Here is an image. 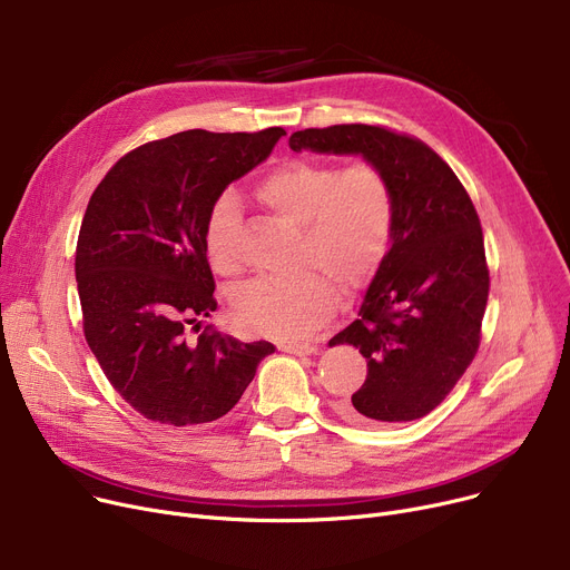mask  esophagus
<instances>
[{
    "instance_id": "esophagus-1",
    "label": "esophagus",
    "mask_w": 570,
    "mask_h": 570,
    "mask_svg": "<svg viewBox=\"0 0 570 570\" xmlns=\"http://www.w3.org/2000/svg\"><path fill=\"white\" fill-rule=\"evenodd\" d=\"M279 351H286V353H293V355H312L316 353V346L314 344H279Z\"/></svg>"
}]
</instances>
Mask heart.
<instances>
[{"mask_svg": "<svg viewBox=\"0 0 570 570\" xmlns=\"http://www.w3.org/2000/svg\"><path fill=\"white\" fill-rule=\"evenodd\" d=\"M256 198L279 219L301 226L297 265L284 279H256L233 295V318L247 333L305 340L333 316L337 286H365L395 235V189L376 164L340 168L318 159H288L269 170ZM235 207L222 198L205 224L209 263L224 277L243 273L235 243Z\"/></svg>", "mask_w": 570, "mask_h": 570, "instance_id": "obj_1", "label": "heart"}]
</instances>
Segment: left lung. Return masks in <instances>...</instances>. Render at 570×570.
I'll use <instances>...</instances> for the list:
<instances>
[{"instance_id":"obj_1","label":"left lung","mask_w":570,"mask_h":570,"mask_svg":"<svg viewBox=\"0 0 570 570\" xmlns=\"http://www.w3.org/2000/svg\"><path fill=\"white\" fill-rule=\"evenodd\" d=\"M293 153L363 155L395 189V235L357 318L331 340L367 357V379L342 402L361 425L434 411L478 353L490 295L483 228L464 185L421 138L381 125L295 131Z\"/></svg>"}]
</instances>
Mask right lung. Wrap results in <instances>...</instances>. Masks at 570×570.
I'll return each mask as SVG.
<instances>
[{"label":"right lung","instance_id":"right-lung-1","mask_svg":"<svg viewBox=\"0 0 570 570\" xmlns=\"http://www.w3.org/2000/svg\"><path fill=\"white\" fill-rule=\"evenodd\" d=\"M286 131L191 129L119 159L87 203L76 245L82 333L106 379L147 421L196 428L226 415L269 342L205 325L217 309L203 243L222 191L258 166Z\"/></svg>","mask_w":570,"mask_h":570}]
</instances>
